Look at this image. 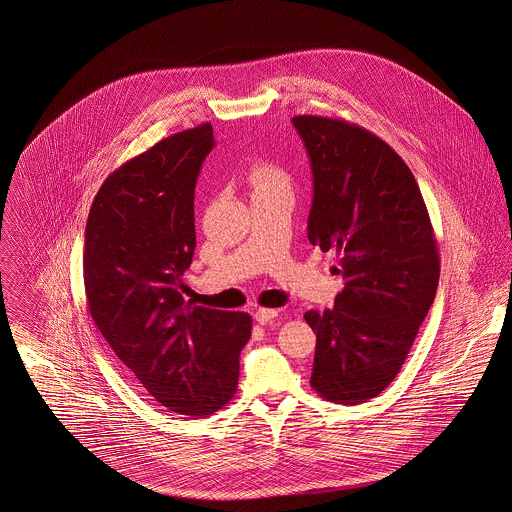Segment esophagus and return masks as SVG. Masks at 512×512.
Wrapping results in <instances>:
<instances>
[{
    "label": "esophagus",
    "instance_id": "1",
    "mask_svg": "<svg viewBox=\"0 0 512 512\" xmlns=\"http://www.w3.org/2000/svg\"><path fill=\"white\" fill-rule=\"evenodd\" d=\"M275 316H277V310H273V308H258L254 312V320L258 324H268V322H272Z\"/></svg>",
    "mask_w": 512,
    "mask_h": 512
}]
</instances>
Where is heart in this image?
Segmentation results:
<instances>
[{"mask_svg":"<svg viewBox=\"0 0 512 512\" xmlns=\"http://www.w3.org/2000/svg\"><path fill=\"white\" fill-rule=\"evenodd\" d=\"M248 180L254 194L273 190V188H289L287 174L273 163H254L248 171Z\"/></svg>","mask_w":512,"mask_h":512,"instance_id":"b5f03b06","label":"heart"}]
</instances>
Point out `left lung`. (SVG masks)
Here are the masks:
<instances>
[{
	"label": "left lung",
	"instance_id": "8db88e82",
	"mask_svg": "<svg viewBox=\"0 0 512 512\" xmlns=\"http://www.w3.org/2000/svg\"><path fill=\"white\" fill-rule=\"evenodd\" d=\"M293 126L312 169L308 240L336 250L345 279L334 307L305 314L316 334L310 386L357 406L400 373L435 301L437 239L415 176L386 141L340 118L305 114Z\"/></svg>",
	"mask_w": 512,
	"mask_h": 512
}]
</instances>
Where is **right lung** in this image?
<instances>
[{
    "instance_id": "right-lung-1",
    "label": "right lung",
    "mask_w": 512,
    "mask_h": 512,
    "mask_svg": "<svg viewBox=\"0 0 512 512\" xmlns=\"http://www.w3.org/2000/svg\"><path fill=\"white\" fill-rule=\"evenodd\" d=\"M213 145L202 124L112 172L83 250L87 308L104 340L161 406L194 417L231 402L252 332L250 314L196 307L178 291L196 248L194 188Z\"/></svg>"
}]
</instances>
